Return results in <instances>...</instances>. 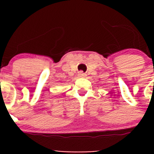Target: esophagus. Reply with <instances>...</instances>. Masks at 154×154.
Masks as SVG:
<instances>
[{"instance_id":"34e87169","label":"esophagus","mask_w":154,"mask_h":154,"mask_svg":"<svg viewBox=\"0 0 154 154\" xmlns=\"http://www.w3.org/2000/svg\"><path fill=\"white\" fill-rule=\"evenodd\" d=\"M87 74H85V73H83V71H79L78 72V74H77V76H78L79 77H86Z\"/></svg>"}]
</instances>
